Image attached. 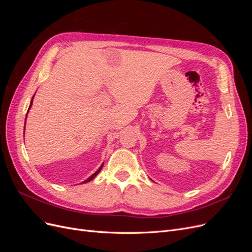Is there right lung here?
Here are the masks:
<instances>
[{"instance_id": "obj_1", "label": "right lung", "mask_w": 252, "mask_h": 252, "mask_svg": "<svg viewBox=\"0 0 252 252\" xmlns=\"http://www.w3.org/2000/svg\"><path fill=\"white\" fill-rule=\"evenodd\" d=\"M32 100H33V97L32 98V103H30V106H29V108H30V107H32ZM29 108H28V109H29ZM25 122H26V121H25ZM102 167H103V165H102V166L100 167V168H98V169H97V171H96V172H94V173L93 175H91V177H90V178H88V179H87L86 181H84L83 183H87V182H90L91 180H93V179H94V178L95 177V175H96V174H97L98 172H100V171H101V169H102Z\"/></svg>"}]
</instances>
